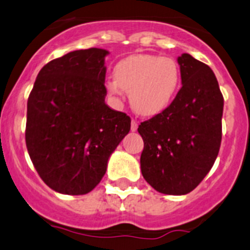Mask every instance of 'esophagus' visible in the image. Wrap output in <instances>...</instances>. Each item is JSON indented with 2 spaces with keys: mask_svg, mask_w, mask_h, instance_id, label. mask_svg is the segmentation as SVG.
<instances>
[{
  "mask_svg": "<svg viewBox=\"0 0 250 250\" xmlns=\"http://www.w3.org/2000/svg\"><path fill=\"white\" fill-rule=\"evenodd\" d=\"M137 128H138V123L136 119H132L131 120V131L134 132V131H137Z\"/></svg>",
  "mask_w": 250,
  "mask_h": 250,
  "instance_id": "34e87169",
  "label": "esophagus"
}]
</instances>
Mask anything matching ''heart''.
<instances>
[{"mask_svg": "<svg viewBox=\"0 0 250 250\" xmlns=\"http://www.w3.org/2000/svg\"><path fill=\"white\" fill-rule=\"evenodd\" d=\"M181 83V71L173 59L137 54L117 63L114 78L106 81L112 95L130 92L132 107L143 116L164 111L175 98Z\"/></svg>", "mask_w": 250, "mask_h": 250, "instance_id": "1", "label": "heart"}]
</instances>
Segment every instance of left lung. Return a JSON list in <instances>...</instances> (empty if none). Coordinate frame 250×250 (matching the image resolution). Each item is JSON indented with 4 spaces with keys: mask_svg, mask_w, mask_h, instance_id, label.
<instances>
[{
    "mask_svg": "<svg viewBox=\"0 0 250 250\" xmlns=\"http://www.w3.org/2000/svg\"><path fill=\"white\" fill-rule=\"evenodd\" d=\"M182 87L162 113L140 123V169L158 192L186 195L203 181L222 139L223 95L208 64L190 54L177 59Z\"/></svg>",
    "mask_w": 250,
    "mask_h": 250,
    "instance_id": "8db88e82",
    "label": "left lung"
}]
</instances>
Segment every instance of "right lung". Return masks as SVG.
<instances>
[{"label": "right lung", "instance_id": "1", "mask_svg": "<svg viewBox=\"0 0 250 250\" xmlns=\"http://www.w3.org/2000/svg\"><path fill=\"white\" fill-rule=\"evenodd\" d=\"M106 49L69 52L44 64L27 103L26 145L42 181L64 195L99 184L131 119L105 104Z\"/></svg>", "mask_w": 250, "mask_h": 250}]
</instances>
